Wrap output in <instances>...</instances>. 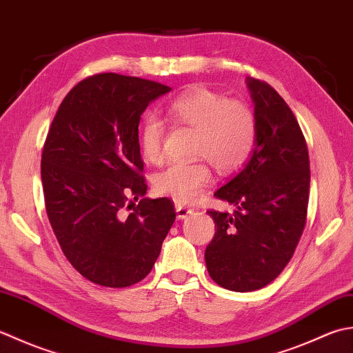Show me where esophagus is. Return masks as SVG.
<instances>
[{
	"label": "esophagus",
	"mask_w": 353,
	"mask_h": 353,
	"mask_svg": "<svg viewBox=\"0 0 353 353\" xmlns=\"http://www.w3.org/2000/svg\"><path fill=\"white\" fill-rule=\"evenodd\" d=\"M175 210H176V216H178V219H185L187 216H189V214H192V213H193L192 208H189V207H184V205H181V204H176V205H175Z\"/></svg>",
	"instance_id": "esophagus-1"
}]
</instances>
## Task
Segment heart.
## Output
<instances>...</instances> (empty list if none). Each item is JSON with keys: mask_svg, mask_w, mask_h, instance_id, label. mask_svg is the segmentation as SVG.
Here are the masks:
<instances>
[{"mask_svg": "<svg viewBox=\"0 0 353 353\" xmlns=\"http://www.w3.org/2000/svg\"><path fill=\"white\" fill-rule=\"evenodd\" d=\"M168 117L178 126L196 131L193 154L210 161L221 172H234L253 155L257 145V120L251 108L230 100L221 92L195 86L170 100ZM166 134L164 121L149 114L141 121L139 146L148 163H160ZM212 181V172L204 160L175 161L168 164L154 178L160 195L190 204Z\"/></svg>", "mask_w": 353, "mask_h": 353, "instance_id": "heart-1", "label": "heart"}]
</instances>
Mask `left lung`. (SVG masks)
<instances>
[{"label": "left lung", "instance_id": "left-lung-1", "mask_svg": "<svg viewBox=\"0 0 353 353\" xmlns=\"http://www.w3.org/2000/svg\"><path fill=\"white\" fill-rule=\"evenodd\" d=\"M257 145L250 161L214 196L236 205L233 214L208 210L214 221L205 248L210 277L236 292L261 290L291 261L306 225L309 154L291 108L267 82L248 77Z\"/></svg>", "mask_w": 353, "mask_h": 353}]
</instances>
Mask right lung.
<instances>
[{"instance_id": "1", "label": "right lung", "mask_w": 353, "mask_h": 353, "mask_svg": "<svg viewBox=\"0 0 353 353\" xmlns=\"http://www.w3.org/2000/svg\"><path fill=\"white\" fill-rule=\"evenodd\" d=\"M169 91L148 79L90 76L70 90L48 129L41 160L47 216L68 262L92 283H139L175 221L169 198H145L139 146L143 111Z\"/></svg>"}]
</instances>
